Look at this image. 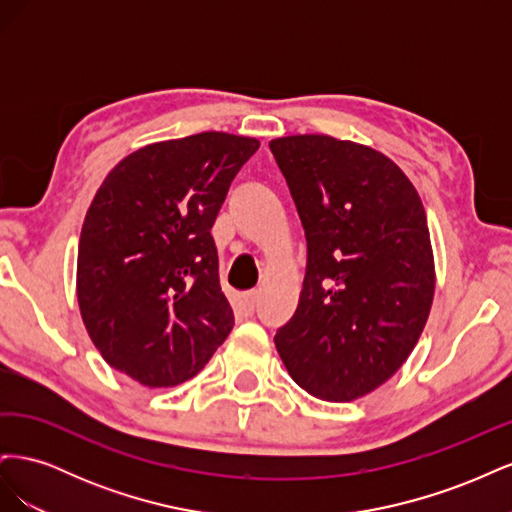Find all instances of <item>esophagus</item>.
<instances>
[{"label":"esophagus","instance_id":"34e87169","mask_svg":"<svg viewBox=\"0 0 512 512\" xmlns=\"http://www.w3.org/2000/svg\"><path fill=\"white\" fill-rule=\"evenodd\" d=\"M256 299H258V292H245L239 297V312L245 316H252L254 309H256Z\"/></svg>","mask_w":512,"mask_h":512}]
</instances>
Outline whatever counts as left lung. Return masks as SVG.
I'll return each mask as SVG.
<instances>
[{"mask_svg": "<svg viewBox=\"0 0 512 512\" xmlns=\"http://www.w3.org/2000/svg\"><path fill=\"white\" fill-rule=\"evenodd\" d=\"M269 147L307 239L299 307L275 348L309 395L359 399L406 363L429 318L436 267L421 196L367 145L294 134Z\"/></svg>", "mask_w": 512, "mask_h": 512, "instance_id": "obj_1", "label": "left lung"}]
</instances>
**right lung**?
I'll return each mask as SVG.
<instances>
[{
    "label": "right lung",
    "mask_w": 512,
    "mask_h": 512,
    "mask_svg": "<svg viewBox=\"0 0 512 512\" xmlns=\"http://www.w3.org/2000/svg\"><path fill=\"white\" fill-rule=\"evenodd\" d=\"M260 143L200 132L123 158L87 209L76 299L104 361L149 389L194 378L235 316L211 228Z\"/></svg>",
    "instance_id": "obj_1"
}]
</instances>
